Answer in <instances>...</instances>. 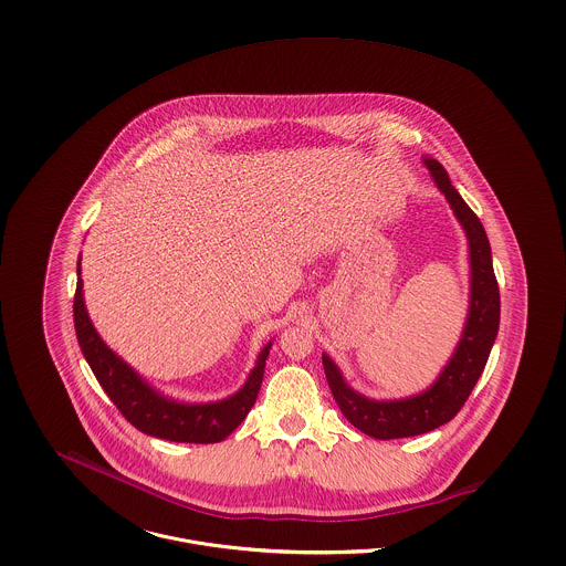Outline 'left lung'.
<instances>
[{
    "mask_svg": "<svg viewBox=\"0 0 566 566\" xmlns=\"http://www.w3.org/2000/svg\"><path fill=\"white\" fill-rule=\"evenodd\" d=\"M424 165L433 182L451 205L453 216L464 229V235L469 242V263H471L469 314L462 328V337L451 359L436 377V381L427 390L405 399L377 401L359 395L346 384L337 364L323 353L324 375L335 403L353 427H357L359 431L377 440L420 436L449 422L462 409V405L467 403L478 379L482 377L490 348L499 331L501 301H499V285L492 270V252H490V242L485 238L484 227L480 218L471 211V207L462 200V196L455 191V187L451 185L447 169L436 159H427V157H424Z\"/></svg>",
    "mask_w": 566,
    "mask_h": 566,
    "instance_id": "8db88e82",
    "label": "left lung"
}]
</instances>
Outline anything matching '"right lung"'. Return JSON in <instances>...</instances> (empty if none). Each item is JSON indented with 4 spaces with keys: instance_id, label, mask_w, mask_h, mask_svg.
Masks as SVG:
<instances>
[{
    "instance_id": "add662e5",
    "label": "right lung",
    "mask_w": 566,
    "mask_h": 566,
    "mask_svg": "<svg viewBox=\"0 0 566 566\" xmlns=\"http://www.w3.org/2000/svg\"><path fill=\"white\" fill-rule=\"evenodd\" d=\"M74 324L81 344L82 355L91 366L95 379L108 395V399L117 405V409L126 416L130 424L139 431L163 438L169 442H222L231 436L252 405L256 401L265 359L270 355L272 342H268L250 370L242 388L213 403H182L161 395L153 388L133 366H128L115 350L106 346L95 326L88 318L82 294L81 256H78V285L74 296Z\"/></svg>"
}]
</instances>
